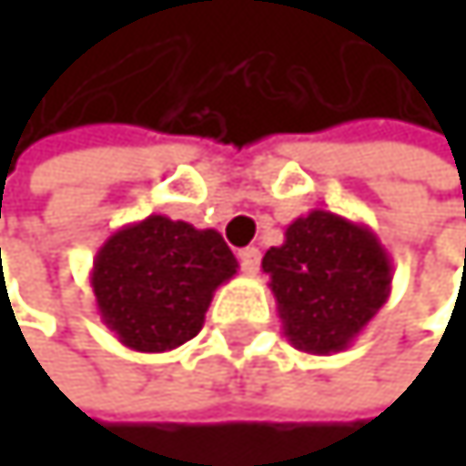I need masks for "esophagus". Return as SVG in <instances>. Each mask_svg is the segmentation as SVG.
Listing matches in <instances>:
<instances>
[{
    "instance_id": "34e87169",
    "label": "esophagus",
    "mask_w": 466,
    "mask_h": 466,
    "mask_svg": "<svg viewBox=\"0 0 466 466\" xmlns=\"http://www.w3.org/2000/svg\"><path fill=\"white\" fill-rule=\"evenodd\" d=\"M238 257H240V265H243V271H246V274H257V271H259V248L248 246V248H243Z\"/></svg>"
}]
</instances>
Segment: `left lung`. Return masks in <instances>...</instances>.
I'll use <instances>...</instances> for the list:
<instances>
[{
  "label": "left lung",
  "mask_w": 466,
  "mask_h": 466,
  "mask_svg": "<svg viewBox=\"0 0 466 466\" xmlns=\"http://www.w3.org/2000/svg\"><path fill=\"white\" fill-rule=\"evenodd\" d=\"M285 338L308 355L347 350L391 296V257L360 220L313 209L262 257Z\"/></svg>",
  "instance_id": "obj_1"
}]
</instances>
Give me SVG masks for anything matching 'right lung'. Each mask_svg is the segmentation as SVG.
<instances>
[{
	"instance_id": "1",
	"label": "right lung",
	"mask_w": 466,
	"mask_h": 466,
	"mask_svg": "<svg viewBox=\"0 0 466 466\" xmlns=\"http://www.w3.org/2000/svg\"><path fill=\"white\" fill-rule=\"evenodd\" d=\"M215 228L147 215L100 246L92 274L103 324L134 352H170L204 327L215 290L238 274Z\"/></svg>"
}]
</instances>
